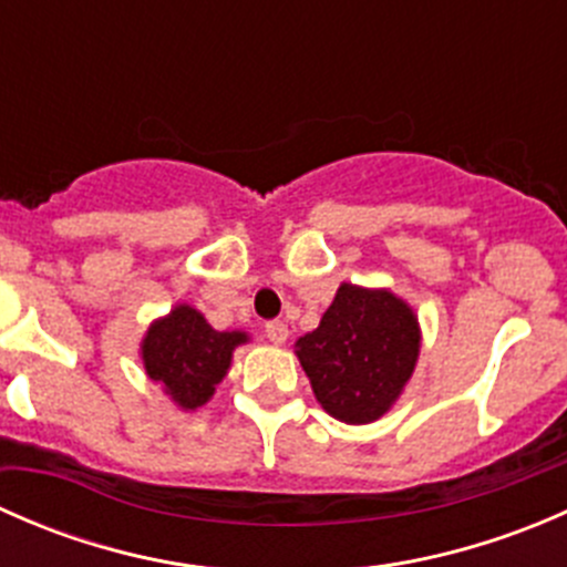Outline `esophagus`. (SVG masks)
<instances>
[{
	"mask_svg": "<svg viewBox=\"0 0 567 567\" xmlns=\"http://www.w3.org/2000/svg\"><path fill=\"white\" fill-rule=\"evenodd\" d=\"M266 337L279 346V342L288 340V323H285V320H268V323H266Z\"/></svg>",
	"mask_w": 567,
	"mask_h": 567,
	"instance_id": "obj_1",
	"label": "esophagus"
}]
</instances>
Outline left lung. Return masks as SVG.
<instances>
[{
    "instance_id": "1",
    "label": "left lung",
    "mask_w": 567,
    "mask_h": 567,
    "mask_svg": "<svg viewBox=\"0 0 567 567\" xmlns=\"http://www.w3.org/2000/svg\"><path fill=\"white\" fill-rule=\"evenodd\" d=\"M296 348L323 411L364 425L390 411L414 373L420 326L398 296L346 282Z\"/></svg>"
}]
</instances>
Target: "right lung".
Returning a JSON list of instances; mask_svg holds the SVG:
<instances>
[{
    "instance_id": "right-lung-1",
    "label": "right lung",
    "mask_w": 567,
    "mask_h": 567,
    "mask_svg": "<svg viewBox=\"0 0 567 567\" xmlns=\"http://www.w3.org/2000/svg\"><path fill=\"white\" fill-rule=\"evenodd\" d=\"M241 342H247L244 331H216L197 310L181 305L147 329L142 359L147 375L181 409L194 411L208 403L230 368L233 348Z\"/></svg>"
}]
</instances>
